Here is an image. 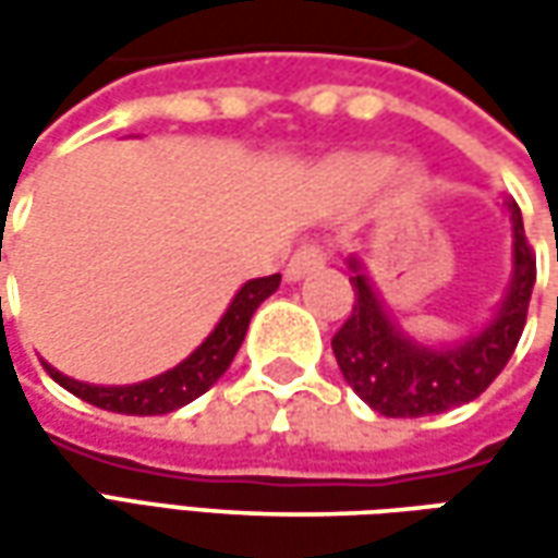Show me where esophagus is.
Masks as SVG:
<instances>
[{
    "instance_id": "1",
    "label": "esophagus",
    "mask_w": 558,
    "mask_h": 558,
    "mask_svg": "<svg viewBox=\"0 0 558 558\" xmlns=\"http://www.w3.org/2000/svg\"><path fill=\"white\" fill-rule=\"evenodd\" d=\"M326 264V251L319 245H301L294 254H291L289 267H286V279L289 282H298L304 272H311V269L323 267Z\"/></svg>"
}]
</instances>
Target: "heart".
<instances>
[{
    "label": "heart",
    "instance_id": "heart-1",
    "mask_svg": "<svg viewBox=\"0 0 558 558\" xmlns=\"http://www.w3.org/2000/svg\"><path fill=\"white\" fill-rule=\"evenodd\" d=\"M388 173H391V163L385 158H354V161H344L338 167V177L356 189H373V185L385 183Z\"/></svg>",
    "mask_w": 558,
    "mask_h": 558
}]
</instances>
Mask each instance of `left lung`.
<instances>
[{
  "label": "left lung",
  "instance_id": "obj_1",
  "mask_svg": "<svg viewBox=\"0 0 558 558\" xmlns=\"http://www.w3.org/2000/svg\"><path fill=\"white\" fill-rule=\"evenodd\" d=\"M512 220V279L500 311L482 332L457 344H422L403 332L375 294L360 260L351 257L354 313L335 332L332 351L344 381L375 413L416 418L447 413L482 395L504 373L527 319V301L537 279V264L525 239L522 210L506 202Z\"/></svg>",
  "mask_w": 558,
  "mask_h": 558
}]
</instances>
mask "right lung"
I'll return each mask as SVG.
<instances>
[{"mask_svg": "<svg viewBox=\"0 0 558 558\" xmlns=\"http://www.w3.org/2000/svg\"><path fill=\"white\" fill-rule=\"evenodd\" d=\"M279 282H282L279 272L245 282L242 289L235 291L232 304L226 307L220 323L214 326V332L207 335L183 363H177L173 369L155 375V378H145V381H136V385H89V381H76V378L61 375L49 363H43V366L64 391H71V395L93 403L98 410L123 413V416H163V413H173L185 403H192L195 397H202L229 369V363L235 360L242 341H245L251 316L272 291L279 289Z\"/></svg>", "mask_w": 558, "mask_h": 558, "instance_id": "right-lung-1", "label": "right lung"}]
</instances>
